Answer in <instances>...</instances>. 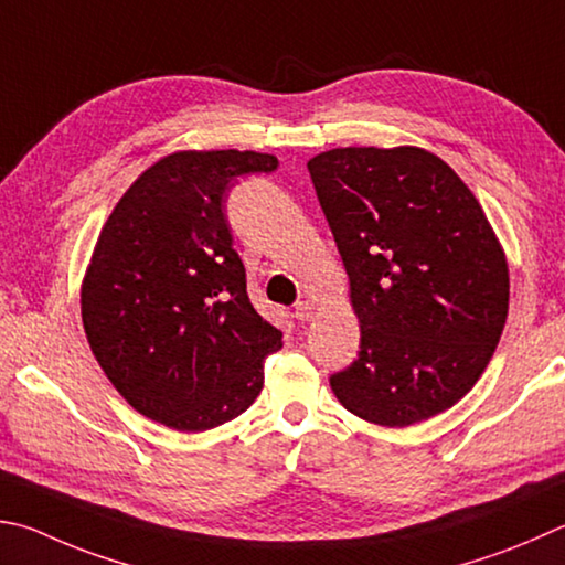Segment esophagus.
Returning <instances> with one entry per match:
<instances>
[{
  "mask_svg": "<svg viewBox=\"0 0 565 565\" xmlns=\"http://www.w3.org/2000/svg\"><path fill=\"white\" fill-rule=\"evenodd\" d=\"M294 316L299 318L301 323L311 321V318H313V303H311V301H299V303H296V311H294Z\"/></svg>",
  "mask_w": 565,
  "mask_h": 565,
  "instance_id": "1",
  "label": "esophagus"
}]
</instances>
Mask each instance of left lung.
Listing matches in <instances>:
<instances>
[{
  "instance_id": "8db88e82",
  "label": "left lung",
  "mask_w": 565,
  "mask_h": 565,
  "mask_svg": "<svg viewBox=\"0 0 565 565\" xmlns=\"http://www.w3.org/2000/svg\"><path fill=\"white\" fill-rule=\"evenodd\" d=\"M361 323L353 365L331 375L348 413L383 427L435 417L484 373L509 313L494 230L435 152L333 148L309 160Z\"/></svg>"
}]
</instances>
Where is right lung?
Wrapping results in <instances>:
<instances>
[{"mask_svg":"<svg viewBox=\"0 0 565 565\" xmlns=\"http://www.w3.org/2000/svg\"><path fill=\"white\" fill-rule=\"evenodd\" d=\"M254 150L160 158L113 207L81 284L98 365L128 405L178 433L239 417L264 387L281 331L254 311L232 247L230 182L271 172Z\"/></svg>","mask_w":565,"mask_h":565,"instance_id":"right-lung-1","label":"right lung"}]
</instances>
